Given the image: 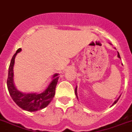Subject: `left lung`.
I'll use <instances>...</instances> for the list:
<instances>
[{
    "instance_id": "1",
    "label": "left lung",
    "mask_w": 132,
    "mask_h": 132,
    "mask_svg": "<svg viewBox=\"0 0 132 132\" xmlns=\"http://www.w3.org/2000/svg\"><path fill=\"white\" fill-rule=\"evenodd\" d=\"M117 57H119V58H121V57H120V56H119V52H117ZM75 95H76V97H77V98H78V96H77V87H76V88H75ZM119 97H120V96H119ZM119 98H117V100H116V101H115V102H114L113 103V105H115V104H116V103H117V102L118 101V100H119Z\"/></svg>"
}]
</instances>
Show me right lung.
Here are the masks:
<instances>
[{
	"label": "right lung",
	"mask_w": 132,
	"mask_h": 132,
	"mask_svg": "<svg viewBox=\"0 0 132 132\" xmlns=\"http://www.w3.org/2000/svg\"><path fill=\"white\" fill-rule=\"evenodd\" d=\"M21 51V48L16 50V53L12 57L7 78V88L11 97L15 103L21 109L27 111H36L47 107L52 101L55 95V89L58 80V74L53 76L52 80L50 83L47 88L43 93H24L16 89L13 82V66L15 64V58L17 53Z\"/></svg>",
	"instance_id": "1"
}]
</instances>
